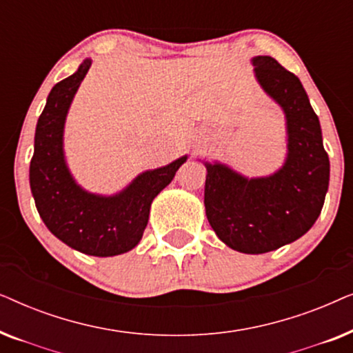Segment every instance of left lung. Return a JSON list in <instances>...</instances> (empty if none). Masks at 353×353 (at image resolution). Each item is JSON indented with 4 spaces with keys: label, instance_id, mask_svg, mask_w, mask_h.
<instances>
[{
    "label": "left lung",
    "instance_id": "1",
    "mask_svg": "<svg viewBox=\"0 0 353 353\" xmlns=\"http://www.w3.org/2000/svg\"><path fill=\"white\" fill-rule=\"evenodd\" d=\"M254 77L286 120V157L267 176H245L220 161L207 168V220L221 243L243 254H265L291 244L321 214L330 186V159L320 120L301 80L272 56L250 59Z\"/></svg>",
    "mask_w": 353,
    "mask_h": 353
}]
</instances>
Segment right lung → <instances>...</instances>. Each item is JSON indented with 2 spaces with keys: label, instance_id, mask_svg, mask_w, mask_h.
<instances>
[{
  "label": "right lung",
  "instance_id": "right-lung-1",
  "mask_svg": "<svg viewBox=\"0 0 353 353\" xmlns=\"http://www.w3.org/2000/svg\"><path fill=\"white\" fill-rule=\"evenodd\" d=\"M91 67L81 62L75 74L52 86L38 119L30 162V190L46 228L69 248L94 257H114L137 248L151 204L168 186L188 156L144 170L115 194H98L79 185L67 165L64 130L69 109Z\"/></svg>",
  "mask_w": 353,
  "mask_h": 353
}]
</instances>
